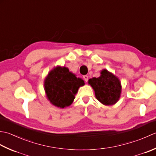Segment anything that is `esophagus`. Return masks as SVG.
I'll return each mask as SVG.
<instances>
[{
  "mask_svg": "<svg viewBox=\"0 0 156 156\" xmlns=\"http://www.w3.org/2000/svg\"><path fill=\"white\" fill-rule=\"evenodd\" d=\"M83 79L85 82H87L88 81V76L87 75H84L83 76Z\"/></svg>",
  "mask_w": 156,
  "mask_h": 156,
  "instance_id": "1",
  "label": "esophagus"
}]
</instances>
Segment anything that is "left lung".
<instances>
[{
	"label": "left lung",
	"mask_w": 156,
	"mask_h": 156,
	"mask_svg": "<svg viewBox=\"0 0 156 156\" xmlns=\"http://www.w3.org/2000/svg\"><path fill=\"white\" fill-rule=\"evenodd\" d=\"M99 77L90 79L88 83L95 91L97 100L106 106H112L119 100L121 83L119 79L106 69L101 70Z\"/></svg>",
	"instance_id": "obj_1"
}]
</instances>
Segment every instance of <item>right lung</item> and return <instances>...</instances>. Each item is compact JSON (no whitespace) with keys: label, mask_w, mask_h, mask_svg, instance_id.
Segmentation results:
<instances>
[{"label":"right lung","mask_w":156,"mask_h":156,"mask_svg":"<svg viewBox=\"0 0 156 156\" xmlns=\"http://www.w3.org/2000/svg\"><path fill=\"white\" fill-rule=\"evenodd\" d=\"M84 81L77 78L65 66H56L50 71L44 80L46 97L54 106L60 108L69 106Z\"/></svg>","instance_id":"1"}]
</instances>
